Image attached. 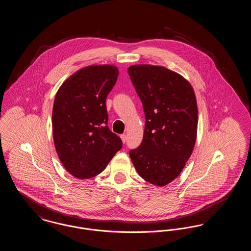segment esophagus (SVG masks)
<instances>
[{"instance_id":"1","label":"esophagus","mask_w":251,"mask_h":251,"mask_svg":"<svg viewBox=\"0 0 251 251\" xmlns=\"http://www.w3.org/2000/svg\"><path fill=\"white\" fill-rule=\"evenodd\" d=\"M120 137H121L122 142H123V143H125V142H126V140H127V136H126V134H121V135H120Z\"/></svg>"}]
</instances>
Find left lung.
<instances>
[{"label": "left lung", "mask_w": 251, "mask_h": 251, "mask_svg": "<svg viewBox=\"0 0 251 251\" xmlns=\"http://www.w3.org/2000/svg\"><path fill=\"white\" fill-rule=\"evenodd\" d=\"M145 113L143 140L130 151L138 174L157 186L176 179L194 150L198 129L195 92L178 73L164 67L128 69Z\"/></svg>", "instance_id": "left-lung-1"}]
</instances>
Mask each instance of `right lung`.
<instances>
[{
	"label": "right lung",
	"mask_w": 251,
	"mask_h": 251,
	"mask_svg": "<svg viewBox=\"0 0 251 251\" xmlns=\"http://www.w3.org/2000/svg\"><path fill=\"white\" fill-rule=\"evenodd\" d=\"M119 77L115 66H89L61 85L52 108L53 141L60 161L78 179L102 172L122 148L110 131L106 98Z\"/></svg>",
	"instance_id": "add662e5"
}]
</instances>
